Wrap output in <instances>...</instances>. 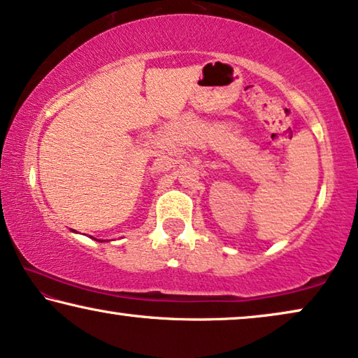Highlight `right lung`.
Returning <instances> with one entry per match:
<instances>
[{
    "label": "right lung",
    "mask_w": 358,
    "mask_h": 358,
    "mask_svg": "<svg viewBox=\"0 0 358 358\" xmlns=\"http://www.w3.org/2000/svg\"><path fill=\"white\" fill-rule=\"evenodd\" d=\"M74 231V230H73ZM94 240H97V238H94ZM97 241H103V240H97Z\"/></svg>",
    "instance_id": "add662e5"
}]
</instances>
